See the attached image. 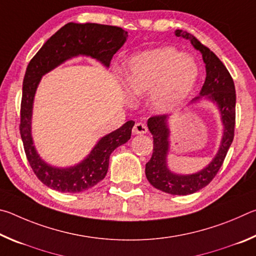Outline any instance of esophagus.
Returning <instances> with one entry per match:
<instances>
[{
	"label": "esophagus",
	"instance_id": "obj_1",
	"mask_svg": "<svg viewBox=\"0 0 256 256\" xmlns=\"http://www.w3.org/2000/svg\"><path fill=\"white\" fill-rule=\"evenodd\" d=\"M133 134H146V132H148V128H146V125L144 124V123H136V125L133 126V130H132Z\"/></svg>",
	"mask_w": 256,
	"mask_h": 256
}]
</instances>
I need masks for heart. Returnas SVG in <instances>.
I'll list each match as a JSON object with an SVG mask.
<instances>
[{"instance_id": "obj_1", "label": "heart", "mask_w": 256, "mask_h": 256, "mask_svg": "<svg viewBox=\"0 0 256 256\" xmlns=\"http://www.w3.org/2000/svg\"><path fill=\"white\" fill-rule=\"evenodd\" d=\"M123 72L128 92L136 97L150 94L151 108L162 114L174 112L188 99L198 76L196 60L174 47L133 56Z\"/></svg>"}]
</instances>
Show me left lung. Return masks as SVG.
Returning a JSON list of instances; mask_svg holds the SVG:
<instances>
[{
    "instance_id": "8db88e82",
    "label": "left lung",
    "mask_w": 256,
    "mask_h": 256,
    "mask_svg": "<svg viewBox=\"0 0 256 256\" xmlns=\"http://www.w3.org/2000/svg\"><path fill=\"white\" fill-rule=\"evenodd\" d=\"M177 37L190 40L194 48L201 52L203 62L206 63V81L200 96L192 102L206 97L216 104L224 124V136L218 154L208 166L196 174L178 175L172 172L167 167V154L170 150V128L167 125V115L152 116L148 120V128L154 138V152L151 159L146 164V176L154 188L172 196H188L200 190L214 178L222 166L229 146L234 140L236 120V92L234 80L224 63L214 52L201 44L192 34L177 29Z\"/></svg>"
}]
</instances>
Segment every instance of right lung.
Segmentation results:
<instances>
[{
  "instance_id": "1",
  "label": "right lung",
  "mask_w": 256,
  "mask_h": 256,
  "mask_svg": "<svg viewBox=\"0 0 256 256\" xmlns=\"http://www.w3.org/2000/svg\"><path fill=\"white\" fill-rule=\"evenodd\" d=\"M126 38L128 32L115 26L70 22L56 32L29 62L22 84L20 136L30 167L37 178L50 188L63 193H78L92 188L105 178L110 154L131 138L134 122L128 120L102 138L88 157L76 166H50L37 154L32 138L34 97L42 76L78 55L90 56L108 68L112 56L123 46Z\"/></svg>"
}]
</instances>
